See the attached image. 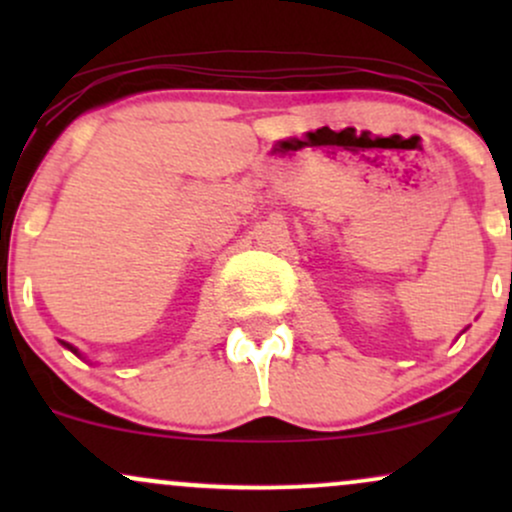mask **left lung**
Wrapping results in <instances>:
<instances>
[{
    "label": "left lung",
    "instance_id": "1",
    "mask_svg": "<svg viewBox=\"0 0 512 512\" xmlns=\"http://www.w3.org/2000/svg\"><path fill=\"white\" fill-rule=\"evenodd\" d=\"M510 238H512V231H510Z\"/></svg>",
    "mask_w": 512,
    "mask_h": 512
}]
</instances>
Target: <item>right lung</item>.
I'll use <instances>...</instances> for the list:
<instances>
[{"label":"right lung","instance_id":"1","mask_svg":"<svg viewBox=\"0 0 512 512\" xmlns=\"http://www.w3.org/2000/svg\"><path fill=\"white\" fill-rule=\"evenodd\" d=\"M62 346H67V349H69V351H72V354H76V356H81V354H79V349H74V346H72V344L62 342Z\"/></svg>","mask_w":512,"mask_h":512}]
</instances>
